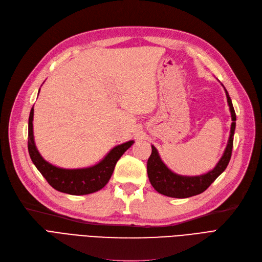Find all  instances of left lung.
<instances>
[{
  "label": "left lung",
  "instance_id": "left-lung-1",
  "mask_svg": "<svg viewBox=\"0 0 262 262\" xmlns=\"http://www.w3.org/2000/svg\"><path fill=\"white\" fill-rule=\"evenodd\" d=\"M225 88V87H224ZM228 105L231 113V130H230V137L228 140L227 147L221 160L218 161L216 166L206 174L198 176H183L172 172L161 160L158 150L151 145V155L147 161V174L151 186L161 194L171 198H189L192 195L200 194L205 191L211 184L221 175L225 170L231 158L232 147H233V135L235 130V112L232 105L231 99L225 88Z\"/></svg>",
  "mask_w": 262,
  "mask_h": 262
}]
</instances>
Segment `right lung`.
<instances>
[{"instance_id":"add662e5","label":"right lung","mask_w":262,"mask_h":262,"mask_svg":"<svg viewBox=\"0 0 262 262\" xmlns=\"http://www.w3.org/2000/svg\"><path fill=\"white\" fill-rule=\"evenodd\" d=\"M33 115L34 110L32 107L29 116L28 135L30 158L48 184L60 192L82 195L102 189L108 183L115 165L120 157L134 143V141H129L116 146L99 163L92 166L83 167V169H62L47 162L38 152L33 137Z\"/></svg>"}]
</instances>
